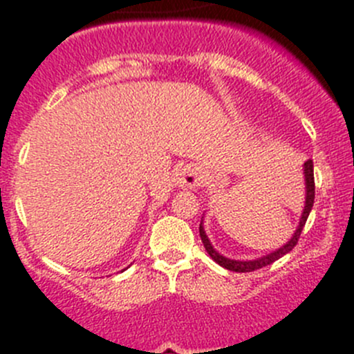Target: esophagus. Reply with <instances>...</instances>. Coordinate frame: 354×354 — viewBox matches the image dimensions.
Segmentation results:
<instances>
[{"label": "esophagus", "instance_id": "34e87169", "mask_svg": "<svg viewBox=\"0 0 354 354\" xmlns=\"http://www.w3.org/2000/svg\"><path fill=\"white\" fill-rule=\"evenodd\" d=\"M178 185L181 188H198L200 187V176L197 173V169L194 167H185V169L180 171L178 174Z\"/></svg>", "mask_w": 354, "mask_h": 354}]
</instances>
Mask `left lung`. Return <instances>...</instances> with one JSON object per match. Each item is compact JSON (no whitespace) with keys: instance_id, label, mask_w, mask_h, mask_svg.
<instances>
[{"instance_id":"left-lung-1","label":"left lung","mask_w":354,"mask_h":354,"mask_svg":"<svg viewBox=\"0 0 354 354\" xmlns=\"http://www.w3.org/2000/svg\"><path fill=\"white\" fill-rule=\"evenodd\" d=\"M303 174H305V192H306L305 207H303V212H301V217H299L298 227H296L295 234H292V238L288 241L286 245L281 246V248H277L276 252L269 253V255H263V257H260V259H255V260H231V259H227V257H223L221 253L216 252V248H214L212 243H210V240L207 238L205 230H203V223H200V227H198L200 238H202V243H203V246H205V250H207V253L210 255V259H212L214 262L219 263L221 267H224V269L233 270V272H252V270L262 269V267L270 266V263L276 262V260H279L281 257L291 252V250L296 246V243H298L299 234H301L303 226H305L306 219H308V216H310V210H312V207H313V200H315V180H313V160L312 159H308L305 164H303Z\"/></svg>"}]
</instances>
